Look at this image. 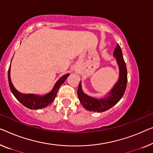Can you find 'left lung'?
I'll return each instance as SVG.
<instances>
[{
	"instance_id": "8db88e82",
	"label": "left lung",
	"mask_w": 153,
	"mask_h": 153,
	"mask_svg": "<svg viewBox=\"0 0 153 153\" xmlns=\"http://www.w3.org/2000/svg\"><path fill=\"white\" fill-rule=\"evenodd\" d=\"M120 68V77L113 89L108 93V96L104 99L97 100L88 96L82 90L80 82L77 88V96L80 103L86 110L93 112H103L115 105L123 97L127 85L126 65L123 58L122 51L119 45H117L113 53Z\"/></svg>"
}]
</instances>
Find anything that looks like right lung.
Returning a JSON list of instances; mask_svg holds the SVG:
<instances>
[{"label":"right lung","instance_id":"add662e5","mask_svg":"<svg viewBox=\"0 0 153 153\" xmlns=\"http://www.w3.org/2000/svg\"><path fill=\"white\" fill-rule=\"evenodd\" d=\"M69 76V74H66L62 77H61L58 79V81L56 83V84H55L54 87L51 92L43 95V96H39V95H36L34 94H23V93L18 92L14 88V86H13L11 82L10 66L8 70V80L11 92H12L16 98L22 105L26 106L28 108L33 109V110L45 108V107H47L48 105L51 104L53 102L54 99L56 98L59 88L60 87V86L64 83V82L66 80V79L67 78V77Z\"/></svg>","mask_w":153,"mask_h":153}]
</instances>
